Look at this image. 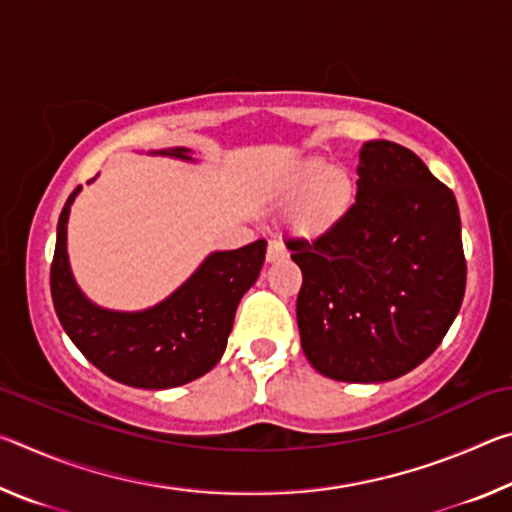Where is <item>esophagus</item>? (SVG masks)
Returning <instances> with one entry per match:
<instances>
[{
  "label": "esophagus",
  "instance_id": "esophagus-1",
  "mask_svg": "<svg viewBox=\"0 0 512 512\" xmlns=\"http://www.w3.org/2000/svg\"><path fill=\"white\" fill-rule=\"evenodd\" d=\"M289 257L287 248H284V241L282 239H271L268 241V248H266V262L268 264H275V262H284V259Z\"/></svg>",
  "mask_w": 512,
  "mask_h": 512
}]
</instances>
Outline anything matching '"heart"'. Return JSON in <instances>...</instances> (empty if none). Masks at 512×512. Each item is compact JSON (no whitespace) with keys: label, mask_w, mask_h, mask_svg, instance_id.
<instances>
[{"label":"heart","mask_w":512,"mask_h":512,"mask_svg":"<svg viewBox=\"0 0 512 512\" xmlns=\"http://www.w3.org/2000/svg\"><path fill=\"white\" fill-rule=\"evenodd\" d=\"M357 185L348 169L332 167L323 158L300 162L282 183V196L296 201L291 225L302 239H320L339 228L354 205Z\"/></svg>","instance_id":"1"}]
</instances>
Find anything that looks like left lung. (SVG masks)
<instances>
[{"label":"left lung","instance_id":"8db88e82","mask_svg":"<svg viewBox=\"0 0 512 512\" xmlns=\"http://www.w3.org/2000/svg\"><path fill=\"white\" fill-rule=\"evenodd\" d=\"M298 329L320 375L379 384L431 357L461 309L465 257L452 194L418 155L363 144L357 203L329 235L289 241Z\"/></svg>","mask_w":512,"mask_h":512}]
</instances>
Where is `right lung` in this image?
<instances>
[{
	"label": "right lung",
	"mask_w": 512,
	"mask_h": 512,
	"mask_svg": "<svg viewBox=\"0 0 512 512\" xmlns=\"http://www.w3.org/2000/svg\"><path fill=\"white\" fill-rule=\"evenodd\" d=\"M149 155L196 162L185 146ZM79 194L81 187H76L60 212L51 264V298L69 339L103 375L133 388L164 391L203 377L223 357L239 300L264 266L266 241L214 250L176 291L153 307L106 309L85 296L69 266L67 221Z\"/></svg>",
	"instance_id": "right-lung-1"
}]
</instances>
